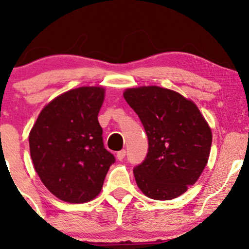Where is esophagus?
Here are the masks:
<instances>
[{
    "mask_svg": "<svg viewBox=\"0 0 249 249\" xmlns=\"http://www.w3.org/2000/svg\"><path fill=\"white\" fill-rule=\"evenodd\" d=\"M125 154H126V151L125 150L119 151V152H117V159H118V160H123V159L125 158Z\"/></svg>",
    "mask_w": 249,
    "mask_h": 249,
    "instance_id": "obj_1",
    "label": "esophagus"
}]
</instances>
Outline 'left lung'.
<instances>
[{
  "mask_svg": "<svg viewBox=\"0 0 249 249\" xmlns=\"http://www.w3.org/2000/svg\"><path fill=\"white\" fill-rule=\"evenodd\" d=\"M125 101L144 125L145 160L133 170L139 190L154 200H171L196 184L210 158L212 131L191 99L156 85L126 89Z\"/></svg>",
  "mask_w": 249,
  "mask_h": 249,
  "instance_id": "left-lung-1",
  "label": "left lung"
}]
</instances>
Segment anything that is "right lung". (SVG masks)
Returning <instances> with one entry per match:
<instances>
[{
  "mask_svg": "<svg viewBox=\"0 0 249 249\" xmlns=\"http://www.w3.org/2000/svg\"><path fill=\"white\" fill-rule=\"evenodd\" d=\"M103 87H81L48 103L29 133L35 171L53 196L84 204L101 193L115 157L105 150L98 113Z\"/></svg>",
  "mask_w": 249,
  "mask_h": 249,
  "instance_id": "obj_1",
  "label": "right lung"
}]
</instances>
